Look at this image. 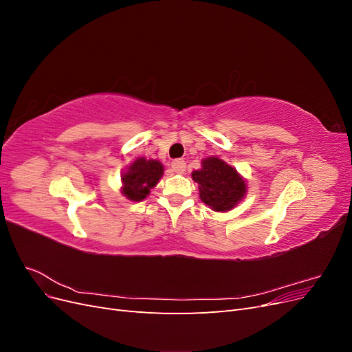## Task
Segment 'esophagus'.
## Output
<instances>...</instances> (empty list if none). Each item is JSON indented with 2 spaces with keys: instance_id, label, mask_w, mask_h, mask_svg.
<instances>
[{
  "instance_id": "esophagus-1",
  "label": "esophagus",
  "mask_w": 352,
  "mask_h": 352,
  "mask_svg": "<svg viewBox=\"0 0 352 352\" xmlns=\"http://www.w3.org/2000/svg\"><path fill=\"white\" fill-rule=\"evenodd\" d=\"M172 168L176 173H185L186 163L184 162V160H175V162L172 163Z\"/></svg>"
}]
</instances>
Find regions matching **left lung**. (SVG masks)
Returning <instances> with one entry per match:
<instances>
[{"mask_svg": "<svg viewBox=\"0 0 352 352\" xmlns=\"http://www.w3.org/2000/svg\"><path fill=\"white\" fill-rule=\"evenodd\" d=\"M201 168L192 172V179L199 185V198L214 211H229L247 194L243 177L228 163L217 157L201 162Z\"/></svg>", "mask_w": 352, "mask_h": 352, "instance_id": "8db88e82", "label": "left lung"}]
</instances>
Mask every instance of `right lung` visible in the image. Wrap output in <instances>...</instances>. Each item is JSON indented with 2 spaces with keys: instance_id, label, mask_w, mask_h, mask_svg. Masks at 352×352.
Masks as SVG:
<instances>
[{
  "instance_id": "obj_1",
  "label": "right lung",
  "mask_w": 352,
  "mask_h": 352,
  "mask_svg": "<svg viewBox=\"0 0 352 352\" xmlns=\"http://www.w3.org/2000/svg\"><path fill=\"white\" fill-rule=\"evenodd\" d=\"M164 173L163 164L158 160L136 158L122 175V194L131 201L140 202L146 198L150 190L158 184Z\"/></svg>"
}]
</instances>
